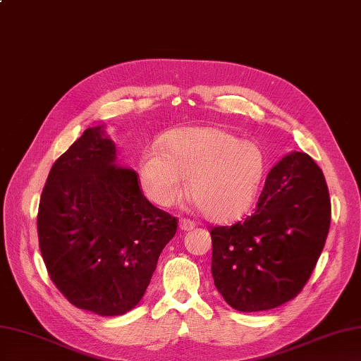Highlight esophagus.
Segmentation results:
<instances>
[{
    "instance_id": "esophagus-1",
    "label": "esophagus",
    "mask_w": 361,
    "mask_h": 361,
    "mask_svg": "<svg viewBox=\"0 0 361 361\" xmlns=\"http://www.w3.org/2000/svg\"><path fill=\"white\" fill-rule=\"evenodd\" d=\"M195 228V222L188 221V219H180L179 221V230L180 231H191Z\"/></svg>"
}]
</instances>
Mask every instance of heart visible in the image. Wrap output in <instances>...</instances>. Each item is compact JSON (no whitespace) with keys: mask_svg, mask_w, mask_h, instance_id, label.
<instances>
[{"mask_svg":"<svg viewBox=\"0 0 361 361\" xmlns=\"http://www.w3.org/2000/svg\"><path fill=\"white\" fill-rule=\"evenodd\" d=\"M265 174L260 148L230 131L183 128L166 136L161 148L140 156L139 182L154 204L171 207L190 192L211 221H230L248 209Z\"/></svg>","mask_w":361,"mask_h":361,"instance_id":"1","label":"heart"}]
</instances>
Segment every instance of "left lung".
<instances>
[{
  "instance_id": "1",
  "label": "left lung",
  "mask_w": 361,
  "mask_h": 361,
  "mask_svg": "<svg viewBox=\"0 0 361 361\" xmlns=\"http://www.w3.org/2000/svg\"><path fill=\"white\" fill-rule=\"evenodd\" d=\"M329 224V191L320 166L306 153L285 154L268 173L254 213L211 230L217 291L242 312L289 302L310 279Z\"/></svg>"
}]
</instances>
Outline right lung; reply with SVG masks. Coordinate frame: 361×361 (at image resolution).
Segmentation results:
<instances>
[{"label": "right lung", "mask_w": 361, "mask_h": 361, "mask_svg": "<svg viewBox=\"0 0 361 361\" xmlns=\"http://www.w3.org/2000/svg\"><path fill=\"white\" fill-rule=\"evenodd\" d=\"M178 230L116 162L105 126L87 128L51 166L38 209L50 279L79 310L122 315L140 302L165 245Z\"/></svg>", "instance_id": "obj_1"}]
</instances>
